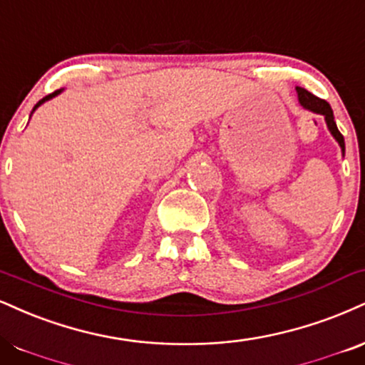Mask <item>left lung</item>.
<instances>
[{"instance_id": "8db88e82", "label": "left lung", "mask_w": 365, "mask_h": 365, "mask_svg": "<svg viewBox=\"0 0 365 365\" xmlns=\"http://www.w3.org/2000/svg\"><path fill=\"white\" fill-rule=\"evenodd\" d=\"M296 91H297V100H299V103L306 108V110L319 113V115L324 117V122H327L331 135L336 139V143L340 144L341 153H345L344 135H341L340 130H338L330 103H328L327 100H322V98H318V96H314L313 93H309L308 90H304V88H301V86H297Z\"/></svg>"}]
</instances>
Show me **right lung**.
Here are the masks:
<instances>
[{"label":"right lung","instance_id":"1","mask_svg":"<svg viewBox=\"0 0 365 365\" xmlns=\"http://www.w3.org/2000/svg\"><path fill=\"white\" fill-rule=\"evenodd\" d=\"M61 91H63V88H61V90H56V91H54V93H51V95L43 96V98H42V100H38V103H37V105H35V107H34V110H35V108H37V107H41V105H42L43 102H47V100L54 98V96H56V95H59V93H61ZM34 110H32V112H34Z\"/></svg>","mask_w":365,"mask_h":365}]
</instances>
